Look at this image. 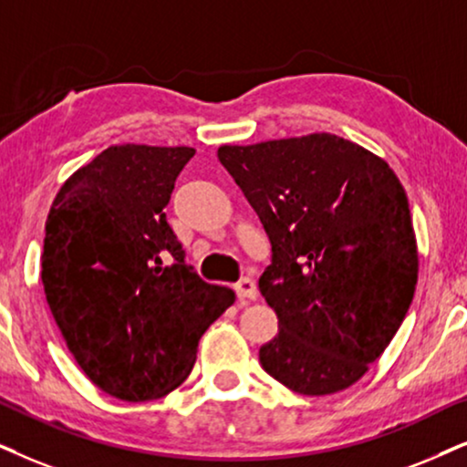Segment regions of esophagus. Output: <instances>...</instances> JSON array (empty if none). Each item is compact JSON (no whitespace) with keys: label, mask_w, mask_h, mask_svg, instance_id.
Masks as SVG:
<instances>
[{"label":"esophagus","mask_w":467,"mask_h":467,"mask_svg":"<svg viewBox=\"0 0 467 467\" xmlns=\"http://www.w3.org/2000/svg\"><path fill=\"white\" fill-rule=\"evenodd\" d=\"M234 291H237V297L241 299V302H254V299L258 297L256 282L250 280V277H244V280H239L237 285H234Z\"/></svg>","instance_id":"obj_1"}]
</instances>
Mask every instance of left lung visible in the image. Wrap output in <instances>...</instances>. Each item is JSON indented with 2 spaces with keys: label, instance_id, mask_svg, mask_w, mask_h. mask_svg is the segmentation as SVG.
Instances as JSON below:
<instances>
[{
  "label": "left lung",
  "instance_id": "obj_1",
  "mask_svg": "<svg viewBox=\"0 0 467 467\" xmlns=\"http://www.w3.org/2000/svg\"><path fill=\"white\" fill-rule=\"evenodd\" d=\"M217 157L271 241L258 280L277 315L263 368L306 397L362 379L414 299L418 245L386 159L334 133L223 144Z\"/></svg>",
  "mask_w": 467,
  "mask_h": 467
}]
</instances>
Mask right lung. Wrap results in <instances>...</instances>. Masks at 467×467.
<instances>
[{"label":"right lung","instance_id":"1","mask_svg":"<svg viewBox=\"0 0 467 467\" xmlns=\"http://www.w3.org/2000/svg\"><path fill=\"white\" fill-rule=\"evenodd\" d=\"M193 152L109 146L64 181L47 215L40 277L51 315L88 379L129 403L179 388L200 336L234 302L185 265L165 220Z\"/></svg>","mask_w":467,"mask_h":467}]
</instances>
